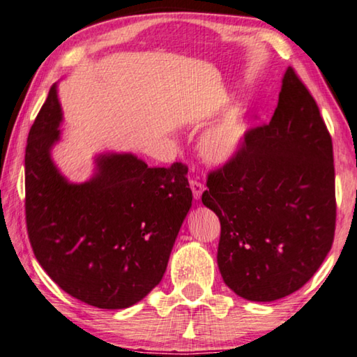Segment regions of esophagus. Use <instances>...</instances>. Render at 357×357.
<instances>
[{
    "label": "esophagus",
    "mask_w": 357,
    "mask_h": 357,
    "mask_svg": "<svg viewBox=\"0 0 357 357\" xmlns=\"http://www.w3.org/2000/svg\"><path fill=\"white\" fill-rule=\"evenodd\" d=\"M189 184H190V189H192V193H193V198H195V200H200L202 193L204 190V185L197 179H190Z\"/></svg>",
    "instance_id": "34e87169"
}]
</instances>
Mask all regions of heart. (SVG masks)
Returning a JSON list of instances; mask_svg holds the SVG:
<instances>
[{
    "label": "heart",
    "mask_w": 357,
    "mask_h": 357,
    "mask_svg": "<svg viewBox=\"0 0 357 357\" xmlns=\"http://www.w3.org/2000/svg\"><path fill=\"white\" fill-rule=\"evenodd\" d=\"M249 124L245 110L231 107L204 132L200 140L202 155L209 164L223 167L231 162L244 146Z\"/></svg>",
    "instance_id": "obj_1"
}]
</instances>
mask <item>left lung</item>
<instances>
[{"label":"left lung","mask_w":357,"mask_h":357,"mask_svg":"<svg viewBox=\"0 0 357 357\" xmlns=\"http://www.w3.org/2000/svg\"><path fill=\"white\" fill-rule=\"evenodd\" d=\"M206 185L202 202L220 220L217 264L228 288L271 302L312 279L334 241V155L317 102L291 68L269 124L247 132Z\"/></svg>","instance_id":"8db88e82"}]
</instances>
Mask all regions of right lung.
<instances>
[{"label":"right lung","instance_id":"right-lung-1","mask_svg":"<svg viewBox=\"0 0 357 357\" xmlns=\"http://www.w3.org/2000/svg\"><path fill=\"white\" fill-rule=\"evenodd\" d=\"M61 121L53 84L26 143L29 243L66 293L98 309H128L165 274L192 206L187 167L151 168L130 153H104L91 179L69 183L52 159Z\"/></svg>","mask_w":357,"mask_h":357}]
</instances>
